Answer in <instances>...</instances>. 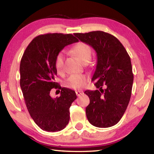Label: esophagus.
Returning <instances> with one entry per match:
<instances>
[{"label": "esophagus", "instance_id": "34e87169", "mask_svg": "<svg viewBox=\"0 0 154 154\" xmlns=\"http://www.w3.org/2000/svg\"><path fill=\"white\" fill-rule=\"evenodd\" d=\"M76 94H77V96H80V95H82V94H83V91H79V90H78V91H76Z\"/></svg>", "mask_w": 154, "mask_h": 154}]
</instances>
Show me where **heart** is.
Returning a JSON list of instances; mask_svg holds the SVG:
<instances>
[{
	"label": "heart",
	"instance_id": "1",
	"mask_svg": "<svg viewBox=\"0 0 154 154\" xmlns=\"http://www.w3.org/2000/svg\"><path fill=\"white\" fill-rule=\"evenodd\" d=\"M71 51L81 61L84 63L89 62L92 57V51L90 46L87 43L79 42L72 47ZM64 54L62 51L57 54L55 59V67L56 71L59 74L63 73L64 71ZM89 79L87 75L82 74H74L70 76L65 82V85L69 88L75 90H80L84 88Z\"/></svg>",
	"mask_w": 154,
	"mask_h": 154
}]
</instances>
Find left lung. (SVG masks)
<instances>
[{
  "label": "left lung",
  "instance_id": "1",
  "mask_svg": "<svg viewBox=\"0 0 154 154\" xmlns=\"http://www.w3.org/2000/svg\"><path fill=\"white\" fill-rule=\"evenodd\" d=\"M74 35L92 46L97 55L92 81L99 90L84 92L90 98L85 109L87 118L96 127L113 126L122 118L131 97L134 76L130 56L120 41L111 34L92 31Z\"/></svg>",
  "mask_w": 154,
  "mask_h": 154
}]
</instances>
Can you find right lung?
I'll use <instances>...</instances> for the list:
<instances>
[{"instance_id":"add662e5","label":"right lung","mask_w":154,"mask_h":154,"mask_svg":"<svg viewBox=\"0 0 154 154\" xmlns=\"http://www.w3.org/2000/svg\"><path fill=\"white\" fill-rule=\"evenodd\" d=\"M77 41L71 34L38 35L29 43L21 59L20 83L25 104L31 118L43 130L60 131L69 122V108L77 95L55 82V59L65 46ZM53 88L61 89L60 97H51Z\"/></svg>"}]
</instances>
